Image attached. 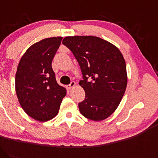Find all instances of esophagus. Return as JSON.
I'll return each instance as SVG.
<instances>
[{
  "instance_id": "1",
  "label": "esophagus",
  "mask_w": 158,
  "mask_h": 158,
  "mask_svg": "<svg viewBox=\"0 0 158 158\" xmlns=\"http://www.w3.org/2000/svg\"><path fill=\"white\" fill-rule=\"evenodd\" d=\"M75 85H76V83L74 82V81H72L70 84L67 85L66 87H67V89H72V87H74V86H75Z\"/></svg>"
}]
</instances>
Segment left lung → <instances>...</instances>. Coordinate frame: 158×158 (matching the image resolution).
<instances>
[{
	"mask_svg": "<svg viewBox=\"0 0 158 158\" xmlns=\"http://www.w3.org/2000/svg\"><path fill=\"white\" fill-rule=\"evenodd\" d=\"M78 62L84 80L79 82L85 99L79 103L83 116L93 121L109 117L118 107L127 87L126 64L116 46L97 36L63 39Z\"/></svg>",
	"mask_w": 158,
	"mask_h": 158,
	"instance_id": "obj_1",
	"label": "left lung"
}]
</instances>
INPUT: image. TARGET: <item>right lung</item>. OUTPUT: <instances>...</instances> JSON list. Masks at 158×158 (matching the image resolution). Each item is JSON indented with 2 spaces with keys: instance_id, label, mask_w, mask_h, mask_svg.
I'll use <instances>...</instances> for the list:
<instances>
[{
  "instance_id": "obj_1",
  "label": "right lung",
  "mask_w": 158,
  "mask_h": 158,
  "mask_svg": "<svg viewBox=\"0 0 158 158\" xmlns=\"http://www.w3.org/2000/svg\"><path fill=\"white\" fill-rule=\"evenodd\" d=\"M63 37L44 39L22 56L15 74V92L24 112L39 122L57 115L66 89L56 81L51 63Z\"/></svg>"
}]
</instances>
